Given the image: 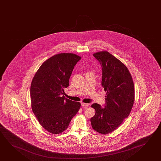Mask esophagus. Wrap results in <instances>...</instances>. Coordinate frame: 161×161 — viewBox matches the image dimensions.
Wrapping results in <instances>:
<instances>
[{"mask_svg": "<svg viewBox=\"0 0 161 161\" xmlns=\"http://www.w3.org/2000/svg\"><path fill=\"white\" fill-rule=\"evenodd\" d=\"M81 106L82 107H87L90 106L89 103H81Z\"/></svg>", "mask_w": 161, "mask_h": 161, "instance_id": "obj_1", "label": "esophagus"}]
</instances>
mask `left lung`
<instances>
[{"instance_id":"obj_1","label":"left lung","mask_w":161,"mask_h":161,"mask_svg":"<svg viewBox=\"0 0 161 161\" xmlns=\"http://www.w3.org/2000/svg\"><path fill=\"white\" fill-rule=\"evenodd\" d=\"M102 67V86L106 92L104 107L98 103L91 107L95 109L91 118L94 130L103 135L111 133L128 117L135 100L133 80L126 66L107 51L93 55Z\"/></svg>"}]
</instances>
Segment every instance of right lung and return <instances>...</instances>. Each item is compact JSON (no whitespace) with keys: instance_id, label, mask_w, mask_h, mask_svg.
<instances>
[{"instance_id":"add662e5","label":"right lung","mask_w":161,"mask_h":161,"mask_svg":"<svg viewBox=\"0 0 161 161\" xmlns=\"http://www.w3.org/2000/svg\"><path fill=\"white\" fill-rule=\"evenodd\" d=\"M81 58L71 53L52 56L40 66L31 86V108L40 124L50 133L65 130L81 104L61 96L69 86L75 65Z\"/></svg>"}]
</instances>
